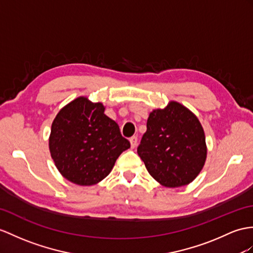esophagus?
<instances>
[{
    "label": "esophagus",
    "mask_w": 253,
    "mask_h": 253,
    "mask_svg": "<svg viewBox=\"0 0 253 253\" xmlns=\"http://www.w3.org/2000/svg\"><path fill=\"white\" fill-rule=\"evenodd\" d=\"M137 141H138V139H137V137L136 136H133V137H131L130 138V143H131V148H134L137 146Z\"/></svg>",
    "instance_id": "esophagus-1"
}]
</instances>
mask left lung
Returning <instances> with one entry per match:
<instances>
[{
  "label": "left lung",
  "instance_id": "left-lung-1",
  "mask_svg": "<svg viewBox=\"0 0 253 253\" xmlns=\"http://www.w3.org/2000/svg\"><path fill=\"white\" fill-rule=\"evenodd\" d=\"M137 153L148 173L162 186H187L204 168L205 133L190 109L170 101L165 108L153 109L149 114Z\"/></svg>",
  "mask_w": 253,
  "mask_h": 253
}]
</instances>
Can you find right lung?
<instances>
[{"instance_id":"right-lung-1","label":"right lung","mask_w":253,"mask_h":253,"mask_svg":"<svg viewBox=\"0 0 253 253\" xmlns=\"http://www.w3.org/2000/svg\"><path fill=\"white\" fill-rule=\"evenodd\" d=\"M102 103L79 96L55 116L49 150L60 174L78 186H93L112 171L116 160L130 148L119 126Z\"/></svg>"}]
</instances>
